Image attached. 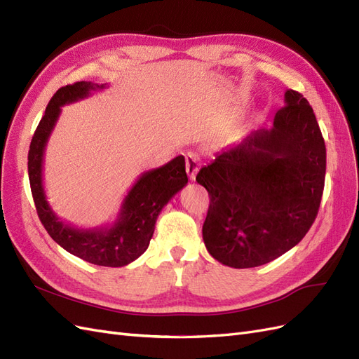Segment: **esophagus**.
<instances>
[{
	"instance_id": "obj_1",
	"label": "esophagus",
	"mask_w": 359,
	"mask_h": 359,
	"mask_svg": "<svg viewBox=\"0 0 359 359\" xmlns=\"http://www.w3.org/2000/svg\"><path fill=\"white\" fill-rule=\"evenodd\" d=\"M198 170H200V156L197 153L189 151L187 155V172H188L189 180H196Z\"/></svg>"
}]
</instances>
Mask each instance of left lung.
I'll list each match as a JSON object with an SVG mask.
<instances>
[{
	"label": "left lung",
	"instance_id": "obj_1",
	"mask_svg": "<svg viewBox=\"0 0 359 359\" xmlns=\"http://www.w3.org/2000/svg\"><path fill=\"white\" fill-rule=\"evenodd\" d=\"M271 129L252 130L197 174L210 204L209 254L230 268L262 266L298 245L319 212L326 147L313 108L287 90Z\"/></svg>",
	"mask_w": 359,
	"mask_h": 359
}]
</instances>
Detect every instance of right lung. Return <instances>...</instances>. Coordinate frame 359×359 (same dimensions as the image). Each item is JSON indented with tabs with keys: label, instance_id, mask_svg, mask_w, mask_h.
Here are the masks:
<instances>
[{
	"label": "right lung",
	"instance_id": "add662e5",
	"mask_svg": "<svg viewBox=\"0 0 359 359\" xmlns=\"http://www.w3.org/2000/svg\"><path fill=\"white\" fill-rule=\"evenodd\" d=\"M107 84L81 81L61 87L49 100L28 151V177L37 215L60 247L88 263L121 268L137 260L149 248L155 224L163 206L187 185L185 158H174L165 165L142 172L121 203L117 219L109 225L81 229L66 224L49 206L43 188V159L48 140L61 114V107L86 99Z\"/></svg>",
	"mask_w": 359,
	"mask_h": 359
}]
</instances>
